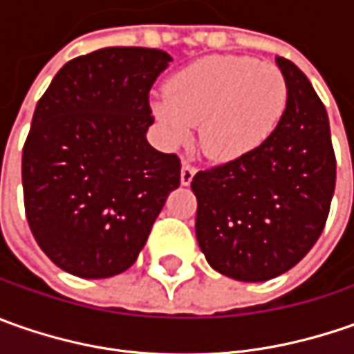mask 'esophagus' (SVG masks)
<instances>
[{"instance_id":"1","label":"esophagus","mask_w":354,"mask_h":354,"mask_svg":"<svg viewBox=\"0 0 354 354\" xmlns=\"http://www.w3.org/2000/svg\"><path fill=\"white\" fill-rule=\"evenodd\" d=\"M195 173H197V169L189 163V161H183V165H181V185H191V181H193V177H195Z\"/></svg>"}]
</instances>
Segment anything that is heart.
Here are the masks:
<instances>
[{"mask_svg":"<svg viewBox=\"0 0 354 354\" xmlns=\"http://www.w3.org/2000/svg\"><path fill=\"white\" fill-rule=\"evenodd\" d=\"M290 104L278 66L250 57L214 55L191 62L151 100L171 143H183L198 124V145L214 161H236L274 138Z\"/></svg>","mask_w":354,"mask_h":354,"instance_id":"1","label":"heart"}]
</instances>
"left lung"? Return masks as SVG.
<instances>
[{
    "instance_id": "obj_1",
    "label": "left lung",
    "mask_w": 354,
    "mask_h": 354,
    "mask_svg": "<svg viewBox=\"0 0 354 354\" xmlns=\"http://www.w3.org/2000/svg\"><path fill=\"white\" fill-rule=\"evenodd\" d=\"M276 64L290 104L262 149L198 171V248L212 270L238 281H268L292 270L323 232L335 191L331 129L307 76L288 59Z\"/></svg>"
}]
</instances>
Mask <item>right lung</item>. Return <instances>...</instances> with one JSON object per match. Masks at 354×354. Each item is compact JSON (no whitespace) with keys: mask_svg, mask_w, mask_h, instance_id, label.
Listing matches in <instances>:
<instances>
[{"mask_svg":"<svg viewBox=\"0 0 354 354\" xmlns=\"http://www.w3.org/2000/svg\"><path fill=\"white\" fill-rule=\"evenodd\" d=\"M171 61L159 48H98L66 62L37 102L21 163L27 223L73 276L126 272L181 183L179 157L145 138L149 90Z\"/></svg>","mask_w":354,"mask_h":354,"instance_id":"obj_1","label":"right lung"}]
</instances>
